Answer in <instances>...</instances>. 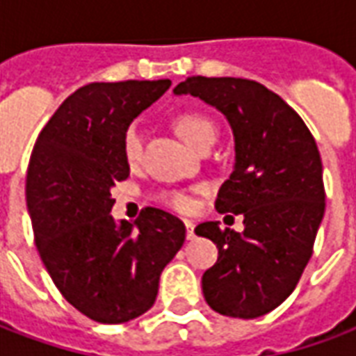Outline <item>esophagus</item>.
Returning a JSON list of instances; mask_svg holds the SVG:
<instances>
[{"label": "esophagus", "mask_w": 356, "mask_h": 356, "mask_svg": "<svg viewBox=\"0 0 356 356\" xmlns=\"http://www.w3.org/2000/svg\"><path fill=\"white\" fill-rule=\"evenodd\" d=\"M185 227H186V238L193 240L196 234H194V223L193 221H185Z\"/></svg>", "instance_id": "esophagus-1"}]
</instances>
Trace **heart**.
Returning <instances> with one entry per match:
<instances>
[{
    "instance_id": "b5f03b06",
    "label": "heart",
    "mask_w": 356,
    "mask_h": 356,
    "mask_svg": "<svg viewBox=\"0 0 356 356\" xmlns=\"http://www.w3.org/2000/svg\"><path fill=\"white\" fill-rule=\"evenodd\" d=\"M177 131L194 150H200V148L204 147V145H208V143H216L217 137L216 125L211 124L208 118L198 116V114H183V116H179ZM140 145H143L140 127L137 124H131L125 129L124 140H122L125 160L135 162L140 154ZM163 200L168 202L171 208L181 209V211H186V209H191V206H193L191 198L181 193L165 194Z\"/></svg>"
}]
</instances>
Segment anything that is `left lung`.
Wrapping results in <instances>:
<instances>
[{"instance_id":"obj_1","label":"left lung","mask_w":356,"mask_h":356,"mask_svg":"<svg viewBox=\"0 0 356 356\" xmlns=\"http://www.w3.org/2000/svg\"><path fill=\"white\" fill-rule=\"evenodd\" d=\"M173 93L219 110L234 137V165L216 209L242 213L244 231H221L219 221L194 229L219 250L202 276L204 298L225 316H263L293 291L313 254L324 217L316 143L303 120L257 81L194 76Z\"/></svg>"}]
</instances>
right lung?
<instances>
[{
	"instance_id": "right-lung-1",
	"label": "right lung",
	"mask_w": 356,
	"mask_h": 356,
	"mask_svg": "<svg viewBox=\"0 0 356 356\" xmlns=\"http://www.w3.org/2000/svg\"><path fill=\"white\" fill-rule=\"evenodd\" d=\"M170 86H83L58 106L32 150L26 206L40 257L66 301L102 324L147 313L163 267L185 242L183 221L163 209L145 208L135 223L110 213V191L129 177L125 129Z\"/></svg>"
}]
</instances>
